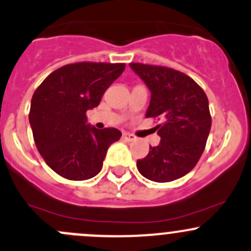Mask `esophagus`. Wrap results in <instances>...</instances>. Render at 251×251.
<instances>
[{"label":"esophagus","instance_id":"obj_1","mask_svg":"<svg viewBox=\"0 0 251 251\" xmlns=\"http://www.w3.org/2000/svg\"><path fill=\"white\" fill-rule=\"evenodd\" d=\"M123 138L126 141H133L135 140V136L128 132H123Z\"/></svg>","mask_w":251,"mask_h":251}]
</instances>
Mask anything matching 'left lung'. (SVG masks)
<instances>
[{"mask_svg":"<svg viewBox=\"0 0 251 251\" xmlns=\"http://www.w3.org/2000/svg\"><path fill=\"white\" fill-rule=\"evenodd\" d=\"M151 91L146 118H162L155 126L159 145L150 147L137 169L147 179L168 182L184 176L200 159L211 130L208 99L191 77L164 66L131 62Z\"/></svg>","mask_w":251,"mask_h":251,"instance_id":"1","label":"left lung"}]
</instances>
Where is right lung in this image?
<instances>
[{
	"label": "right lung",
	"mask_w": 251,
	"mask_h": 251,
	"mask_svg": "<svg viewBox=\"0 0 251 251\" xmlns=\"http://www.w3.org/2000/svg\"><path fill=\"white\" fill-rule=\"evenodd\" d=\"M125 70V64L77 62L49 75L31 98L29 123L46 164L69 180H87L103 168L109 146L121 137L118 128L98 130L87 124V110Z\"/></svg>",
	"instance_id": "right-lung-1"
}]
</instances>
